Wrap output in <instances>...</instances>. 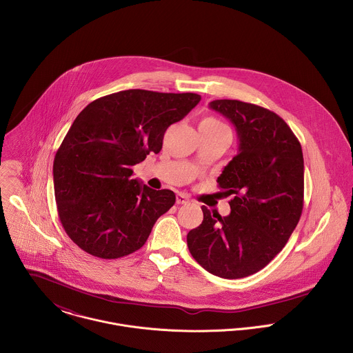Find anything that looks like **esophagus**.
Here are the masks:
<instances>
[{
  "instance_id": "34e87169",
  "label": "esophagus",
  "mask_w": 353,
  "mask_h": 353,
  "mask_svg": "<svg viewBox=\"0 0 353 353\" xmlns=\"http://www.w3.org/2000/svg\"><path fill=\"white\" fill-rule=\"evenodd\" d=\"M189 202V197L183 193H179L176 194V203H188Z\"/></svg>"
}]
</instances>
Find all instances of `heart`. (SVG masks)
Masks as SVG:
<instances>
[{
  "label": "heart",
  "mask_w": 353,
  "mask_h": 353,
  "mask_svg": "<svg viewBox=\"0 0 353 353\" xmlns=\"http://www.w3.org/2000/svg\"><path fill=\"white\" fill-rule=\"evenodd\" d=\"M200 125H203V126H206V128H210V129H217V130H227L225 125H224L221 121H219L217 118H214V117H208V118H205V119L202 121Z\"/></svg>",
  "instance_id": "b5f03b06"
}]
</instances>
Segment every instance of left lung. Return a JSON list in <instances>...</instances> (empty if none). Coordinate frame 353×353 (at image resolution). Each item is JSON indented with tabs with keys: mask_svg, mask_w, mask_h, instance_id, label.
<instances>
[{
	"mask_svg": "<svg viewBox=\"0 0 353 353\" xmlns=\"http://www.w3.org/2000/svg\"><path fill=\"white\" fill-rule=\"evenodd\" d=\"M209 107L235 126L239 152L217 178L234 194L221 217L202 206L201 224L188 234L193 258L209 273L242 279L265 268L288 242L302 216V147L276 112L241 101L220 99Z\"/></svg>",
	"mask_w": 353,
	"mask_h": 353,
	"instance_id": "8db88e82",
	"label": "left lung"
}]
</instances>
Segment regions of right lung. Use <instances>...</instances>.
<instances>
[{
  "mask_svg": "<svg viewBox=\"0 0 353 353\" xmlns=\"http://www.w3.org/2000/svg\"><path fill=\"white\" fill-rule=\"evenodd\" d=\"M200 101L192 92L128 90L77 115L55 153L52 176L59 220L80 249L114 259L144 246L175 194L133 179V165L159 153L167 128Z\"/></svg>",
  "mask_w": 353,
  "mask_h": 353,
  "instance_id": "right-lung-1",
  "label": "right lung"
}]
</instances>
